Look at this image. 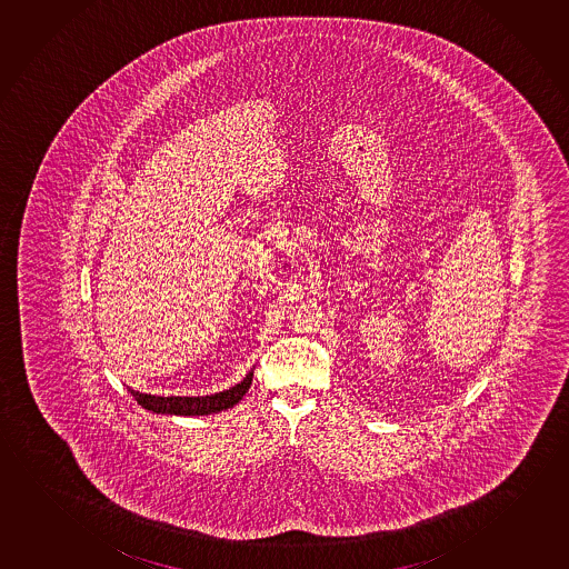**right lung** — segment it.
Returning a JSON list of instances; mask_svg holds the SVG:
<instances>
[{"label": "right lung", "instance_id": "right-lung-1", "mask_svg": "<svg viewBox=\"0 0 569 569\" xmlns=\"http://www.w3.org/2000/svg\"><path fill=\"white\" fill-rule=\"evenodd\" d=\"M252 385V372L240 382V385L228 388L224 392L210 393V396H151V393H141L131 390L133 398L138 400L141 408L156 411V413H176V416H209L214 411L228 410L234 403L242 400V396L248 392Z\"/></svg>", "mask_w": 569, "mask_h": 569}]
</instances>
